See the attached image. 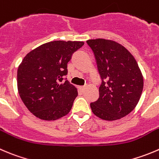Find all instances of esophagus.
<instances>
[{
  "instance_id": "1",
  "label": "esophagus",
  "mask_w": 159,
  "mask_h": 159,
  "mask_svg": "<svg viewBox=\"0 0 159 159\" xmlns=\"http://www.w3.org/2000/svg\"><path fill=\"white\" fill-rule=\"evenodd\" d=\"M78 90L80 91V92H84V89H85V87H84V86H78Z\"/></svg>"
}]
</instances>
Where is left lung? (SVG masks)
Listing matches in <instances>:
<instances>
[{
    "label": "left lung",
    "instance_id": "8db88e82",
    "mask_svg": "<svg viewBox=\"0 0 159 159\" xmlns=\"http://www.w3.org/2000/svg\"><path fill=\"white\" fill-rule=\"evenodd\" d=\"M102 78L99 98L90 104L92 112L104 120H120L138 105L144 87L142 73L133 55L115 41L89 39Z\"/></svg>",
    "mask_w": 159,
    "mask_h": 159
}]
</instances>
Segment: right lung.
Listing matches in <instances>:
<instances>
[{
	"label": "right lung",
	"instance_id": "obj_1",
	"mask_svg": "<svg viewBox=\"0 0 159 159\" xmlns=\"http://www.w3.org/2000/svg\"><path fill=\"white\" fill-rule=\"evenodd\" d=\"M82 41L57 40L36 47L26 54L17 72L18 94L37 118L56 120L71 109L78 90L63 77L67 63L81 48Z\"/></svg>",
	"mask_w": 159,
	"mask_h": 159
}]
</instances>
